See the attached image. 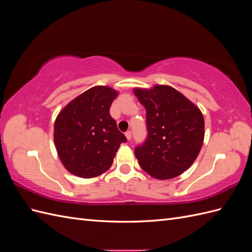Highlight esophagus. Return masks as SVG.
Instances as JSON below:
<instances>
[{
	"label": "esophagus",
	"instance_id": "esophagus-1",
	"mask_svg": "<svg viewBox=\"0 0 252 252\" xmlns=\"http://www.w3.org/2000/svg\"><path fill=\"white\" fill-rule=\"evenodd\" d=\"M125 135H126V138H127V140H128V141H130V140H131V131H130V130L126 131V132H125Z\"/></svg>",
	"mask_w": 252,
	"mask_h": 252
}]
</instances>
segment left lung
<instances>
[{"label": "left lung", "mask_w": 252, "mask_h": 252, "mask_svg": "<svg viewBox=\"0 0 252 252\" xmlns=\"http://www.w3.org/2000/svg\"><path fill=\"white\" fill-rule=\"evenodd\" d=\"M134 94L146 109L147 136L134 148L140 166L158 180L178 177L192 165L201 150L202 112L169 86L134 89Z\"/></svg>", "instance_id": "8db88e82"}]
</instances>
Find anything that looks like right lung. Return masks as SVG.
I'll use <instances>...</instances> for the list:
<instances>
[{
	"label": "right lung",
	"mask_w": 252,
	"mask_h": 252,
	"mask_svg": "<svg viewBox=\"0 0 252 252\" xmlns=\"http://www.w3.org/2000/svg\"><path fill=\"white\" fill-rule=\"evenodd\" d=\"M117 91L96 86L75 97L59 113L55 143L65 168L80 178L97 177L110 168L127 139L110 116Z\"/></svg>",
	"instance_id": "add662e5"
}]
</instances>
